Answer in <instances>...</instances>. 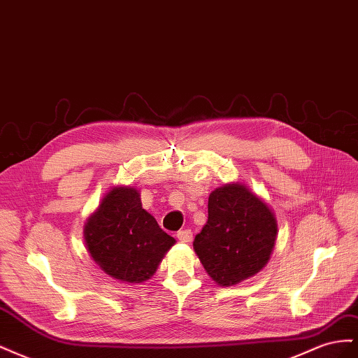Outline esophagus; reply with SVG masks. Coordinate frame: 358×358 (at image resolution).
Segmentation results:
<instances>
[{
    "instance_id": "34e87169",
    "label": "esophagus",
    "mask_w": 358,
    "mask_h": 358,
    "mask_svg": "<svg viewBox=\"0 0 358 358\" xmlns=\"http://www.w3.org/2000/svg\"><path fill=\"white\" fill-rule=\"evenodd\" d=\"M178 239L180 241V242H183V243H188V242H191L192 241V231L191 230H188V229H185V230H180V231H178Z\"/></svg>"
}]
</instances>
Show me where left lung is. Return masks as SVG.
I'll use <instances>...</instances> for the list:
<instances>
[{
	"mask_svg": "<svg viewBox=\"0 0 358 358\" xmlns=\"http://www.w3.org/2000/svg\"><path fill=\"white\" fill-rule=\"evenodd\" d=\"M208 215L192 243L206 273L220 287L255 276L268 263L276 243L272 208L245 183L230 182L210 192Z\"/></svg>",
	"mask_w": 358,
	"mask_h": 358,
	"instance_id": "1",
	"label": "left lung"
}]
</instances>
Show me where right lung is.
Segmentation results:
<instances>
[{"label": "right lung", "mask_w": 358, "mask_h": 358, "mask_svg": "<svg viewBox=\"0 0 358 358\" xmlns=\"http://www.w3.org/2000/svg\"><path fill=\"white\" fill-rule=\"evenodd\" d=\"M85 245L106 275L127 284H142L157 272L176 243L142 208L134 187L116 185L85 222Z\"/></svg>", "instance_id": "obj_1"}]
</instances>
